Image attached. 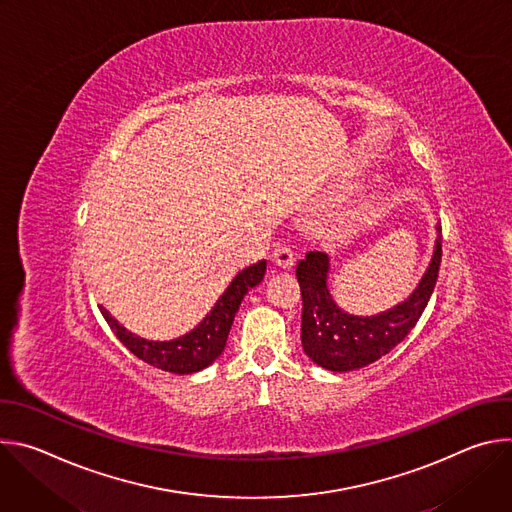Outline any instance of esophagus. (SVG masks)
Returning <instances> with one entry per match:
<instances>
[{
  "label": "esophagus",
  "mask_w": 512,
  "mask_h": 512,
  "mask_svg": "<svg viewBox=\"0 0 512 512\" xmlns=\"http://www.w3.org/2000/svg\"><path fill=\"white\" fill-rule=\"evenodd\" d=\"M294 261H296V255H294V251H291V247H287V245H277L275 249H273V263L277 265V267H291L294 265Z\"/></svg>",
  "instance_id": "1"
}]
</instances>
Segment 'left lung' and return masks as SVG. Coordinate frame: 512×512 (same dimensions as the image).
Listing matches in <instances>:
<instances>
[{"label": "left lung", "mask_w": 512, "mask_h": 512, "mask_svg": "<svg viewBox=\"0 0 512 512\" xmlns=\"http://www.w3.org/2000/svg\"><path fill=\"white\" fill-rule=\"evenodd\" d=\"M431 263L413 294L399 306L379 316L360 318L342 312L328 291V255L310 251L298 263L296 275L302 289V346L322 369L346 373L362 369L391 352L421 318L437 281L442 263V225Z\"/></svg>", "instance_id": "left-lung-1"}]
</instances>
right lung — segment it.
<instances>
[{"instance_id": "add662e5", "label": "right lung", "mask_w": 512, "mask_h": 512, "mask_svg": "<svg viewBox=\"0 0 512 512\" xmlns=\"http://www.w3.org/2000/svg\"><path fill=\"white\" fill-rule=\"evenodd\" d=\"M267 261H257L255 265H249L247 269L239 271L237 277L231 281L225 294L221 296L206 314V318L188 334L168 340V342H154L145 340L141 336H135L127 332L103 306L101 314L115 332V336L123 342L125 348H129L137 358L143 362L152 364L156 369L174 373V375H190L206 369L212 364L221 352L225 350L235 314L239 312V306L245 298L247 291L261 283L265 275Z\"/></svg>"}]
</instances>
